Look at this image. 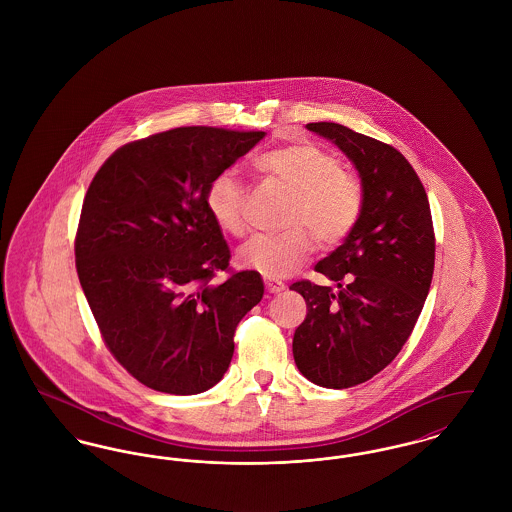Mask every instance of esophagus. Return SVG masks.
I'll use <instances>...</instances> for the list:
<instances>
[{
    "label": "esophagus",
    "instance_id": "1",
    "mask_svg": "<svg viewBox=\"0 0 512 512\" xmlns=\"http://www.w3.org/2000/svg\"><path fill=\"white\" fill-rule=\"evenodd\" d=\"M266 291L269 295H277V293L285 291V283H281L277 279H266Z\"/></svg>",
    "mask_w": 512,
    "mask_h": 512
}]
</instances>
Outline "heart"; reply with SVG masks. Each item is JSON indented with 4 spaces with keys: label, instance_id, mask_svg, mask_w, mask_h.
Masks as SVG:
<instances>
[{
    "label": "heart",
    "instance_id": "heart-1",
    "mask_svg": "<svg viewBox=\"0 0 512 512\" xmlns=\"http://www.w3.org/2000/svg\"><path fill=\"white\" fill-rule=\"evenodd\" d=\"M262 179L291 194L285 227L279 235H254L239 250L243 268L266 277L295 273L316 243H343L362 214L360 181L316 144L296 142L264 152L254 162ZM206 208L217 227L241 237L246 231V192L235 171H221L206 189Z\"/></svg>",
    "mask_w": 512,
    "mask_h": 512
}]
</instances>
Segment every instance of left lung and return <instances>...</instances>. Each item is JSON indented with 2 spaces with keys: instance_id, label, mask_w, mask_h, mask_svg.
Returning <instances> with one entry per match:
<instances>
[{
  "instance_id": "1",
  "label": "left lung",
  "mask_w": 512,
  "mask_h": 512,
  "mask_svg": "<svg viewBox=\"0 0 512 512\" xmlns=\"http://www.w3.org/2000/svg\"><path fill=\"white\" fill-rule=\"evenodd\" d=\"M354 163L362 214L349 237L316 264L337 289L296 281L308 314L296 327V368L312 383L347 389L379 374L401 352L430 293L435 235L430 202L393 146L339 123H308Z\"/></svg>"
}]
</instances>
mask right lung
I'll use <instances>...</instances> for the list:
<instances>
[{
  "label": "right lung",
  "mask_w": 512,
  "mask_h": 512,
  "mask_svg": "<svg viewBox=\"0 0 512 512\" xmlns=\"http://www.w3.org/2000/svg\"><path fill=\"white\" fill-rule=\"evenodd\" d=\"M266 133L179 127L129 142L82 202L75 260L115 360L142 385L196 395L227 372L239 322L264 296L258 271L231 273L206 189Z\"/></svg>",
  "instance_id": "obj_1"
}]
</instances>
